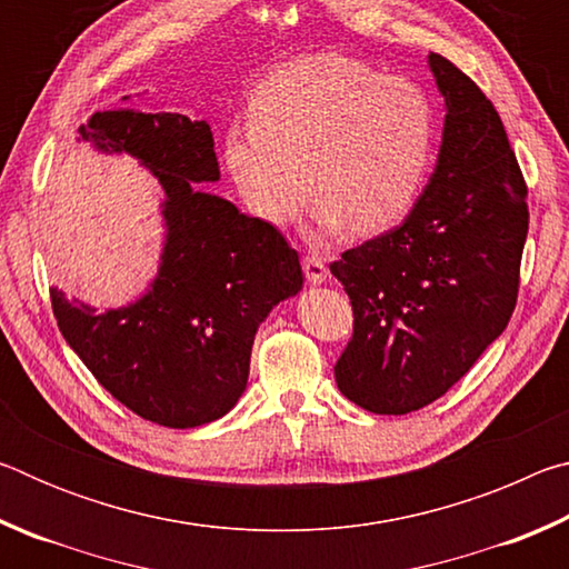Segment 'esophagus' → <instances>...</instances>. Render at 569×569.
<instances>
[{
    "instance_id": "1",
    "label": "esophagus",
    "mask_w": 569,
    "mask_h": 569,
    "mask_svg": "<svg viewBox=\"0 0 569 569\" xmlns=\"http://www.w3.org/2000/svg\"><path fill=\"white\" fill-rule=\"evenodd\" d=\"M303 271H306L308 283H313V286H321V283H326V278H329V268H326V261L313 253H308L303 258Z\"/></svg>"
}]
</instances>
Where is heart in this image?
Returning a JSON list of instances; mask_svg holds the SVG:
<instances>
[{
	"label": "heart",
	"instance_id": "1",
	"mask_svg": "<svg viewBox=\"0 0 569 569\" xmlns=\"http://www.w3.org/2000/svg\"><path fill=\"white\" fill-rule=\"evenodd\" d=\"M253 118L223 132V168L240 200L271 226L293 223L319 192L316 243L393 228L417 206L437 156L435 100L419 82L323 52L278 67L253 92Z\"/></svg>",
	"mask_w": 569,
	"mask_h": 569
}]
</instances>
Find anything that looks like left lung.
<instances>
[{"mask_svg":"<svg viewBox=\"0 0 569 569\" xmlns=\"http://www.w3.org/2000/svg\"><path fill=\"white\" fill-rule=\"evenodd\" d=\"M437 166L403 223L341 253L353 306L333 373L373 413H409L455 387L512 319L527 240V186L495 104L441 54Z\"/></svg>","mask_w":569,"mask_h":569,"instance_id":"8db88e82","label":"left lung"}]
</instances>
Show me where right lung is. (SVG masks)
<instances>
[{
  "label": "right lung",
  "mask_w": 569,
  "mask_h": 569,
  "mask_svg": "<svg viewBox=\"0 0 569 569\" xmlns=\"http://www.w3.org/2000/svg\"><path fill=\"white\" fill-rule=\"evenodd\" d=\"M77 140L130 156L162 190L158 276L128 306L98 311L52 288L57 326L114 399L170 429L210 423L243 397L258 326L303 288L298 253L261 218L198 182H218L206 120L130 108L94 112Z\"/></svg>",
  "instance_id": "1"
}]
</instances>
